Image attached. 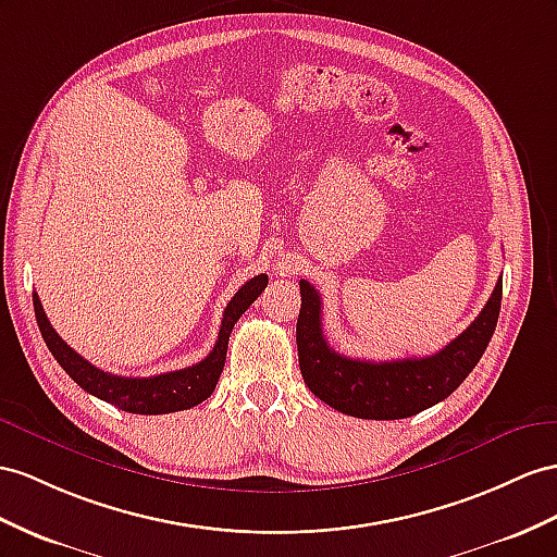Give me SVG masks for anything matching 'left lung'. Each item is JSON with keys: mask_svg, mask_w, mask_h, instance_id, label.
<instances>
[{"mask_svg": "<svg viewBox=\"0 0 557 557\" xmlns=\"http://www.w3.org/2000/svg\"><path fill=\"white\" fill-rule=\"evenodd\" d=\"M504 280L496 282L487 306L463 334L428 358L369 362L352 360L326 346L322 301L312 284L301 280V312L296 322L298 367L306 386L322 403L358 419H407L445 400L473 372L502 308Z\"/></svg>", "mask_w": 557, "mask_h": 557, "instance_id": "8db88e82", "label": "left lung"}]
</instances>
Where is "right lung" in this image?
Returning a JSON list of instances; mask_svg holds the SVG:
<instances>
[{"label": "right lung", "instance_id": "obj_1", "mask_svg": "<svg viewBox=\"0 0 557 557\" xmlns=\"http://www.w3.org/2000/svg\"><path fill=\"white\" fill-rule=\"evenodd\" d=\"M265 284L268 275H259L249 280L245 287L233 296V301L223 310L216 346H213V350L202 362L178 369V372H166L148 379L117 376L94 367L55 334L37 294H33V304L41 338H45V344L51 350L55 362L65 369L70 379H73L79 388L120 407L122 411H132V414H169V411L190 409L199 403H205L213 393V388H216L225 364L227 338H231L233 326L242 318V312L259 298V294L265 289Z\"/></svg>", "mask_w": 557, "mask_h": 557}]
</instances>
